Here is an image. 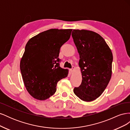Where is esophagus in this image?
<instances>
[{
	"mask_svg": "<svg viewBox=\"0 0 130 130\" xmlns=\"http://www.w3.org/2000/svg\"><path fill=\"white\" fill-rule=\"evenodd\" d=\"M74 66H73L72 67V69H70V73L71 74H72L73 73V72H74Z\"/></svg>",
	"mask_w": 130,
	"mask_h": 130,
	"instance_id": "1",
	"label": "esophagus"
}]
</instances>
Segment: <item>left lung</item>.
Here are the masks:
<instances>
[{
  "label": "left lung",
  "mask_w": 130,
  "mask_h": 130,
  "mask_svg": "<svg viewBox=\"0 0 130 130\" xmlns=\"http://www.w3.org/2000/svg\"><path fill=\"white\" fill-rule=\"evenodd\" d=\"M72 36L80 55L82 77L74 93L82 100L92 101L101 95L111 79L112 53L104 39L93 31L74 29Z\"/></svg>",
  "instance_id": "8db88e82"
}]
</instances>
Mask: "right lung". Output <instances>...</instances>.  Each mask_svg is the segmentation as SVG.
Returning a JSON list of instances; mask_svg holds the SVG:
<instances>
[{
	"label": "right lung",
	"mask_w": 130,
	"mask_h": 130,
	"mask_svg": "<svg viewBox=\"0 0 130 130\" xmlns=\"http://www.w3.org/2000/svg\"><path fill=\"white\" fill-rule=\"evenodd\" d=\"M72 29H52L38 34L26 43L20 69L27 91L35 99L44 100L56 91L58 81L68 76V70L60 67L61 46Z\"/></svg>",
	"instance_id": "add662e5"
}]
</instances>
